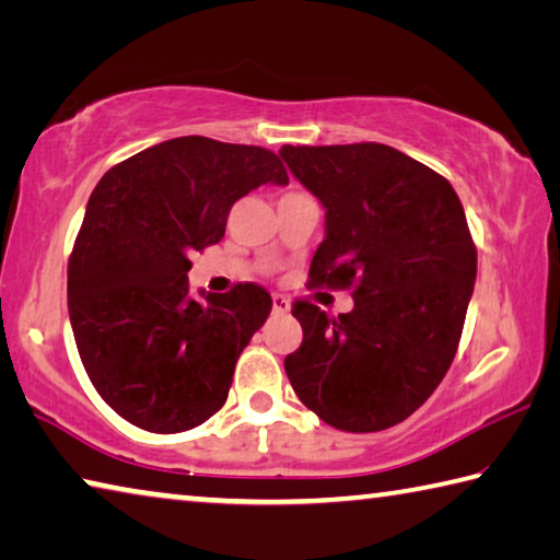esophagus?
Segmentation results:
<instances>
[{"label": "esophagus", "mask_w": 560, "mask_h": 560, "mask_svg": "<svg viewBox=\"0 0 560 560\" xmlns=\"http://www.w3.org/2000/svg\"><path fill=\"white\" fill-rule=\"evenodd\" d=\"M271 308H273V314H277V316L289 314V301L283 299V296H279V293H273V296H271Z\"/></svg>", "instance_id": "obj_1"}]
</instances>
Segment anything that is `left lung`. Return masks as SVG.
Returning a JSON list of instances; mask_svg holds the SVG:
<instances>
[{"mask_svg":"<svg viewBox=\"0 0 560 560\" xmlns=\"http://www.w3.org/2000/svg\"><path fill=\"white\" fill-rule=\"evenodd\" d=\"M279 155L326 210L311 287H353V311L338 318L293 303L303 328L283 360L293 393L336 430L393 428L438 390L457 353L477 279L464 207L447 179L390 145Z\"/></svg>","mask_w":560,"mask_h":560,"instance_id":"obj_1","label":"left lung"}]
</instances>
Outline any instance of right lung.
Masks as SVG:
<instances>
[{
	"label": "right lung",
	"mask_w": 560,
	"mask_h": 560,
	"mask_svg": "<svg viewBox=\"0 0 560 560\" xmlns=\"http://www.w3.org/2000/svg\"><path fill=\"white\" fill-rule=\"evenodd\" d=\"M267 183L289 185L269 150L185 136L122 160L91 192L69 259L71 328L93 387L136 428L185 432L224 405L271 296L236 283L195 299L189 257Z\"/></svg>",
	"instance_id": "add662e5"
}]
</instances>
